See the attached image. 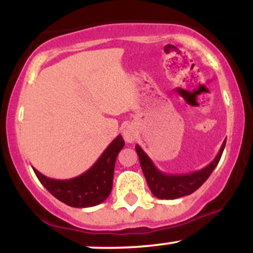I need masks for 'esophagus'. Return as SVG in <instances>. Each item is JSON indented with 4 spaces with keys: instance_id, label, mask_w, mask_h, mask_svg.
I'll use <instances>...</instances> for the list:
<instances>
[{
    "instance_id": "34e87169",
    "label": "esophagus",
    "mask_w": 253,
    "mask_h": 253,
    "mask_svg": "<svg viewBox=\"0 0 253 253\" xmlns=\"http://www.w3.org/2000/svg\"><path fill=\"white\" fill-rule=\"evenodd\" d=\"M123 135H124V139L127 141V143H133V141L136 139V132L134 130V128L130 126H127L126 128L124 129Z\"/></svg>"
}]
</instances>
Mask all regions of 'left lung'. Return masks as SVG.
<instances>
[{"label":"left lung","instance_id":"left-lung-1","mask_svg":"<svg viewBox=\"0 0 253 253\" xmlns=\"http://www.w3.org/2000/svg\"><path fill=\"white\" fill-rule=\"evenodd\" d=\"M225 145L226 140H223L216 157L207 167L199 171L185 173V175L165 173L156 167L150 157L145 153V151L139 145H135V151L138 153L139 162H140L147 185L153 195L162 200H175L178 197L190 195L207 181V178L215 169L220 158H221Z\"/></svg>","mask_w":253,"mask_h":253}]
</instances>
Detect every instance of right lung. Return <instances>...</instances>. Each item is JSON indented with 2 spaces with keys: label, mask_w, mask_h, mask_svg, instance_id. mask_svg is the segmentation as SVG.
<instances>
[{
  "label": "right lung",
  "mask_w": 253,
  "mask_h": 253,
  "mask_svg": "<svg viewBox=\"0 0 253 253\" xmlns=\"http://www.w3.org/2000/svg\"><path fill=\"white\" fill-rule=\"evenodd\" d=\"M124 146L123 136L118 135L103 151L96 163L74 178H50L32 168L43 187L59 201L70 207H94L102 203L112 191L115 161Z\"/></svg>",
  "instance_id": "obj_1"
}]
</instances>
